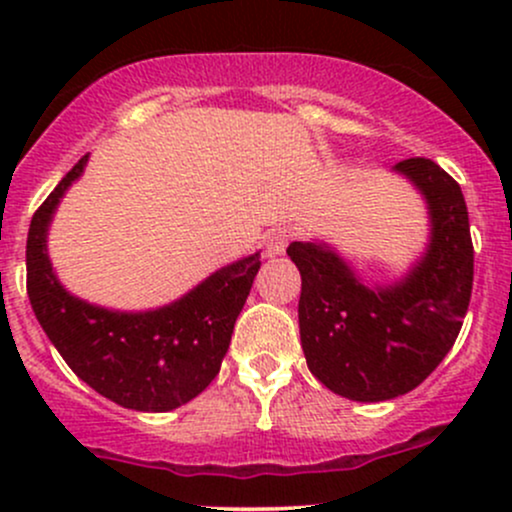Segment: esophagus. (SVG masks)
I'll return each instance as SVG.
<instances>
[{"instance_id": "obj_1", "label": "esophagus", "mask_w": 512, "mask_h": 512, "mask_svg": "<svg viewBox=\"0 0 512 512\" xmlns=\"http://www.w3.org/2000/svg\"><path fill=\"white\" fill-rule=\"evenodd\" d=\"M293 238V231L286 226H279V228H272V231L264 236V252H267V257H276V255H284L286 248H289Z\"/></svg>"}]
</instances>
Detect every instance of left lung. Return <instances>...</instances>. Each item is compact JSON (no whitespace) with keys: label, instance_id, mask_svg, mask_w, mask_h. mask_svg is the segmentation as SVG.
<instances>
[{"label":"left lung","instance_id":"left-lung-1","mask_svg":"<svg viewBox=\"0 0 512 512\" xmlns=\"http://www.w3.org/2000/svg\"><path fill=\"white\" fill-rule=\"evenodd\" d=\"M395 173L424 197V255L392 284H366L327 243H291L301 272L298 325L310 373L334 395L385 402L419 387L460 334L474 279V248L462 190L431 158Z\"/></svg>","mask_w":512,"mask_h":512}]
</instances>
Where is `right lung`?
<instances>
[{
    "label": "right lung",
    "mask_w": 512,
    "mask_h": 512,
    "mask_svg": "<svg viewBox=\"0 0 512 512\" xmlns=\"http://www.w3.org/2000/svg\"><path fill=\"white\" fill-rule=\"evenodd\" d=\"M88 156L33 214L26 243L28 298L67 366L98 395L134 411H170L195 399L219 373L260 252L226 264L178 301L127 313L81 301L57 279L48 257L50 221Z\"/></svg>",
    "instance_id": "obj_1"
}]
</instances>
